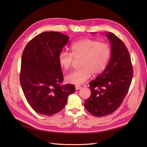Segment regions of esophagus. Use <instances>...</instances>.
Here are the masks:
<instances>
[{
  "instance_id": "34e87169",
  "label": "esophagus",
  "mask_w": 147,
  "mask_h": 147,
  "mask_svg": "<svg viewBox=\"0 0 147 147\" xmlns=\"http://www.w3.org/2000/svg\"><path fill=\"white\" fill-rule=\"evenodd\" d=\"M82 88V87L81 86L76 85V86H75V90H80V89H81Z\"/></svg>"
}]
</instances>
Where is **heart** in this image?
<instances>
[{
	"label": "heart",
	"instance_id": "heart-1",
	"mask_svg": "<svg viewBox=\"0 0 147 147\" xmlns=\"http://www.w3.org/2000/svg\"><path fill=\"white\" fill-rule=\"evenodd\" d=\"M71 53L62 51L58 56L60 66L64 70L72 67L75 60H80V69L66 76V81L74 84H82L91 77L102 73L107 65L111 56L108 43L95 40L84 38L74 43Z\"/></svg>",
	"mask_w": 147,
	"mask_h": 147
}]
</instances>
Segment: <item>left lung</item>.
Returning <instances> with one entry per match:
<instances>
[{"mask_svg": "<svg viewBox=\"0 0 147 147\" xmlns=\"http://www.w3.org/2000/svg\"><path fill=\"white\" fill-rule=\"evenodd\" d=\"M106 36L112 47L110 60L104 72L89 83L91 96L84 102L89 112L100 117L113 113L121 105L133 77L131 57L125 44L112 32L107 33Z\"/></svg>", "mask_w": 147, "mask_h": 147, "instance_id": "left-lung-1", "label": "left lung"}]
</instances>
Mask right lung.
<instances>
[{
  "mask_svg": "<svg viewBox=\"0 0 147 147\" xmlns=\"http://www.w3.org/2000/svg\"><path fill=\"white\" fill-rule=\"evenodd\" d=\"M69 39L58 32H44L29 42L22 55L21 86L31 107L41 115L60 112L75 91L74 84L61 85L64 78L58 56Z\"/></svg>",
  "mask_w": 147,
  "mask_h": 147,
  "instance_id": "1",
  "label": "right lung"
}]
</instances>
